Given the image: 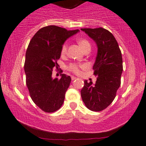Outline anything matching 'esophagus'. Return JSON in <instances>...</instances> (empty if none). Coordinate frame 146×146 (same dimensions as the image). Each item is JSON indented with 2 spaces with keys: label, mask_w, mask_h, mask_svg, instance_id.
I'll use <instances>...</instances> for the list:
<instances>
[{
  "label": "esophagus",
  "mask_w": 146,
  "mask_h": 146,
  "mask_svg": "<svg viewBox=\"0 0 146 146\" xmlns=\"http://www.w3.org/2000/svg\"><path fill=\"white\" fill-rule=\"evenodd\" d=\"M76 78L77 77H75V76H71V79L72 80H75V79H76Z\"/></svg>",
  "instance_id": "1"
}]
</instances>
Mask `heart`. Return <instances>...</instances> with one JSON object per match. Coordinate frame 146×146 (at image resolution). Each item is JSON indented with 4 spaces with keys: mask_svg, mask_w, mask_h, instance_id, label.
I'll use <instances>...</instances> for the list:
<instances>
[{
    "mask_svg": "<svg viewBox=\"0 0 146 146\" xmlns=\"http://www.w3.org/2000/svg\"><path fill=\"white\" fill-rule=\"evenodd\" d=\"M78 43L79 44V46L82 47V48L84 50L85 49L91 47L90 42L86 39L79 40L78 41ZM67 44L65 42V43L62 45V46L61 48V54H65L66 52H67ZM84 67V65H78V64H71L69 66V67H68V69H69V70H70V71H73V73H79V67Z\"/></svg>",
    "mask_w": 146,
    "mask_h": 146,
    "instance_id": "b5f03b06",
    "label": "heart"
}]
</instances>
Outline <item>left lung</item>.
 Instances as JSON below:
<instances>
[{
  "label": "left lung",
  "mask_w": 146,
  "mask_h": 146,
  "mask_svg": "<svg viewBox=\"0 0 146 146\" xmlns=\"http://www.w3.org/2000/svg\"><path fill=\"white\" fill-rule=\"evenodd\" d=\"M81 30L95 42L98 48L93 66L97 80L95 84L85 80L81 96L88 109L101 111L112 102L121 86L122 54L115 38L107 29L99 27L82 28Z\"/></svg>",
  "instance_id": "1"
}]
</instances>
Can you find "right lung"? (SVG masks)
<instances>
[{
	"instance_id": "1",
	"label": "right lung",
	"mask_w": 146,
	"mask_h": 146,
	"mask_svg": "<svg viewBox=\"0 0 146 146\" xmlns=\"http://www.w3.org/2000/svg\"><path fill=\"white\" fill-rule=\"evenodd\" d=\"M79 32L49 25L39 29L29 42L24 65L26 85L32 100L44 112H55L63 104L71 77L60 74V79H53L52 71L58 68L64 42Z\"/></svg>"
}]
</instances>
